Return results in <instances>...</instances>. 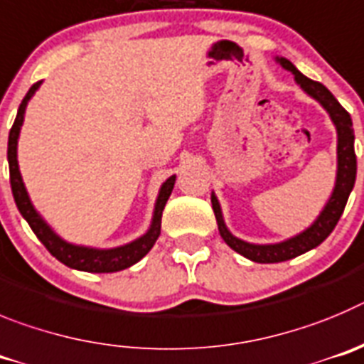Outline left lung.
I'll return each instance as SVG.
<instances>
[{"label": "left lung", "instance_id": "left-lung-1", "mask_svg": "<svg viewBox=\"0 0 364 364\" xmlns=\"http://www.w3.org/2000/svg\"><path fill=\"white\" fill-rule=\"evenodd\" d=\"M279 65L294 74V80L297 81L304 92L312 96L314 100L323 105V109L330 114V119L333 121L337 130V178L333 192L330 196L328 203L325 205L319 218L310 225L309 228L294 237L281 241L276 245H252L247 241H241L235 235L228 232L227 225L223 221L221 206H219L218 198L212 194V208H214L215 219H218V228L225 243L235 250L237 254L245 255L247 259L255 261V263H281V261L294 259L297 255L304 252L312 250L317 245H321L330 235V232L336 228L337 221L341 218L345 210L348 196L355 183V172H358V161H355V150H353V129H352V117L343 109L339 101L333 97L325 85L319 81L309 80L303 76L296 67L284 58H276Z\"/></svg>", "mask_w": 364, "mask_h": 364}]
</instances>
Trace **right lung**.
Returning a JSON list of instances; mask_svg holds the SVG:
<instances>
[{"label": "right lung", "mask_w": 364, "mask_h": 364, "mask_svg": "<svg viewBox=\"0 0 364 364\" xmlns=\"http://www.w3.org/2000/svg\"><path fill=\"white\" fill-rule=\"evenodd\" d=\"M39 85H41V81L32 85L31 90L27 92V96L23 97L14 125H12L11 134H9V150H6V158H9L11 186L16 206H18V210L21 212L23 218L27 219L32 232L38 235V239L45 245V248L54 255L55 259L61 261V263L67 264V267L83 272H96V274H109V272L125 270V268L132 267L137 261L143 259V257L150 252V248L154 247V243H156V239L159 237V234H161L163 208H165L166 201H168L170 194H172L176 176L168 178L161 185L158 201H156V208H154L152 225H150L149 232H146L145 235H141L139 239H136V241H132V243L123 245V247L117 248H109V250H100V248L77 247V245H70L67 243V241H63L60 235L55 234V232L48 227L47 223L43 221V218H41V215L36 212L34 206H32L31 198H28L25 185H23V179L21 174H19L18 166V137L23 125V116H25V109H27L28 100L34 96V92L39 88Z\"/></svg>", "instance_id": "add662e5"}]
</instances>
